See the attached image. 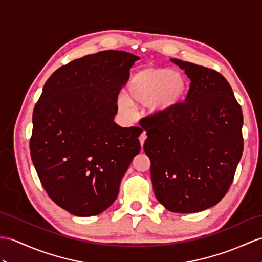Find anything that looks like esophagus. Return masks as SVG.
Instances as JSON below:
<instances>
[{"label":"esophagus","mask_w":262,"mask_h":262,"mask_svg":"<svg viewBox=\"0 0 262 262\" xmlns=\"http://www.w3.org/2000/svg\"><path fill=\"white\" fill-rule=\"evenodd\" d=\"M146 138H147V136H146V133L144 132V133L141 134V136H139V142H141V146H142V147H143V145H144V143H145V141H146Z\"/></svg>","instance_id":"1"}]
</instances>
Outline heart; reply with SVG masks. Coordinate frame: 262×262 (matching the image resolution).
<instances>
[{"label":"heart","instance_id":"1","mask_svg":"<svg viewBox=\"0 0 262 262\" xmlns=\"http://www.w3.org/2000/svg\"><path fill=\"white\" fill-rule=\"evenodd\" d=\"M187 91L188 82L183 74L163 67H147L130 77L126 99H118V109L126 117H132L130 105H146L150 116L160 117L179 107Z\"/></svg>","mask_w":262,"mask_h":262}]
</instances>
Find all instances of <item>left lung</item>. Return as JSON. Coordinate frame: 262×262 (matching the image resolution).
Masks as SVG:
<instances>
[{
	"label": "left lung",
	"instance_id": "left-lung-1",
	"mask_svg": "<svg viewBox=\"0 0 262 262\" xmlns=\"http://www.w3.org/2000/svg\"><path fill=\"white\" fill-rule=\"evenodd\" d=\"M191 79L185 101L144 123L155 196L176 213H195L226 195L243 151L242 109L220 72L172 59Z\"/></svg>",
	"mask_w": 262,
	"mask_h": 262
}]
</instances>
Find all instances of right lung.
Listing matches in <instances>:
<instances>
[{
	"label": "right lung",
	"instance_id": "add662e5",
	"mask_svg": "<svg viewBox=\"0 0 262 262\" xmlns=\"http://www.w3.org/2000/svg\"><path fill=\"white\" fill-rule=\"evenodd\" d=\"M138 59L118 50L76 59L53 72L35 103L33 165L49 198L71 214L91 216L108 209L141 150L143 130L114 121L119 91Z\"/></svg>",
	"mask_w": 262,
	"mask_h": 262
}]
</instances>
